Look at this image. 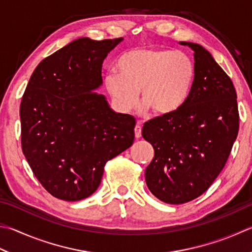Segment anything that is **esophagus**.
I'll return each mask as SVG.
<instances>
[{
    "mask_svg": "<svg viewBox=\"0 0 252 252\" xmlns=\"http://www.w3.org/2000/svg\"><path fill=\"white\" fill-rule=\"evenodd\" d=\"M135 137H136V138H140V137H141V125H140V123H138V124H137L136 127H135Z\"/></svg>",
    "mask_w": 252,
    "mask_h": 252,
    "instance_id": "1",
    "label": "esophagus"
}]
</instances>
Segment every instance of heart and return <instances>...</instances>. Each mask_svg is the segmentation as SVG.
I'll use <instances>...</instances> for the list:
<instances>
[{"label": "heart", "mask_w": 252, "mask_h": 252, "mask_svg": "<svg viewBox=\"0 0 252 252\" xmlns=\"http://www.w3.org/2000/svg\"><path fill=\"white\" fill-rule=\"evenodd\" d=\"M117 70L105 75L104 82L114 105L130 112L139 99L140 111L172 115L191 96L196 78L192 59L182 52L161 48H139L125 52L117 61Z\"/></svg>", "instance_id": "1"}]
</instances>
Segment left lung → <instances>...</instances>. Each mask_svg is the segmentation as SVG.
Returning a JSON list of instances; mask_svg holds the SVG:
<instances>
[{
    "label": "left lung",
    "instance_id": "8db88e82",
    "mask_svg": "<svg viewBox=\"0 0 252 252\" xmlns=\"http://www.w3.org/2000/svg\"><path fill=\"white\" fill-rule=\"evenodd\" d=\"M191 96L179 112L145 123L142 137L155 157L145 172L147 187L160 201L183 204L211 187L225 167L239 130L237 94L230 78L201 45Z\"/></svg>",
    "mask_w": 252,
    "mask_h": 252
}]
</instances>
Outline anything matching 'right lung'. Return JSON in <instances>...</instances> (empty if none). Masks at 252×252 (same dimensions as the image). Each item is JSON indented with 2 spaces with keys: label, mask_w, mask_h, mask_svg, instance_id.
<instances>
[{
  "label": "right lung",
  "mask_w": 252,
  "mask_h": 252,
  "mask_svg": "<svg viewBox=\"0 0 252 252\" xmlns=\"http://www.w3.org/2000/svg\"><path fill=\"white\" fill-rule=\"evenodd\" d=\"M121 41H71L37 65L23 95V154L38 181L60 200L92 195L105 163L134 142L135 118L114 112L95 92L103 61Z\"/></svg>",
  "instance_id": "obj_1"
}]
</instances>
